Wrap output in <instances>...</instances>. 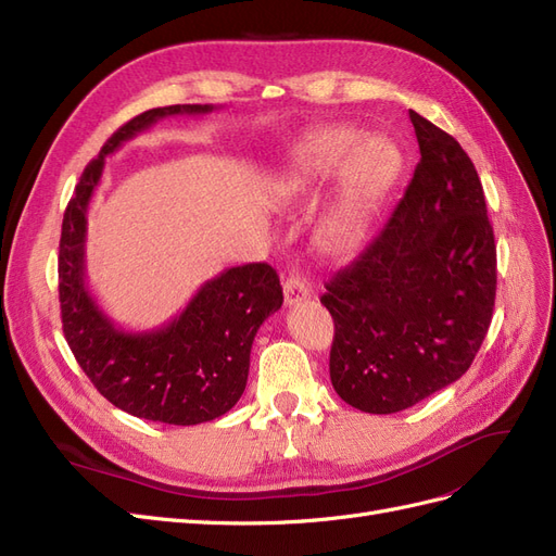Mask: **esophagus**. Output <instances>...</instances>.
Here are the masks:
<instances>
[{"mask_svg":"<svg viewBox=\"0 0 556 556\" xmlns=\"http://www.w3.org/2000/svg\"><path fill=\"white\" fill-rule=\"evenodd\" d=\"M282 292H285V304L288 306H296L311 296L306 278H301L299 274H290V278L282 282Z\"/></svg>","mask_w":556,"mask_h":556,"instance_id":"1","label":"esophagus"}]
</instances>
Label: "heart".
I'll return each mask as SVG.
<instances>
[{
  "instance_id": "obj_1",
  "label": "heart",
  "mask_w": 556,
  "mask_h": 556,
  "mask_svg": "<svg viewBox=\"0 0 556 556\" xmlns=\"http://www.w3.org/2000/svg\"><path fill=\"white\" fill-rule=\"evenodd\" d=\"M401 169L399 148L387 137H364L357 129H319L299 141L285 164L278 190L308 201L336 178L329 206L315 227V243L329 257H350L366 241L371 217Z\"/></svg>"
}]
</instances>
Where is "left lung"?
Masks as SVG:
<instances>
[{
  "instance_id": "obj_1",
  "label": "left lung",
  "mask_w": 556,
  "mask_h": 556,
  "mask_svg": "<svg viewBox=\"0 0 556 556\" xmlns=\"http://www.w3.org/2000/svg\"><path fill=\"white\" fill-rule=\"evenodd\" d=\"M419 162L390 220L327 282L329 376L352 408L390 415L459 380L492 323L496 245L482 182L450 134L410 111Z\"/></svg>"
}]
</instances>
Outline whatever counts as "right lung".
Listing matches in <instances>:
<instances>
[{
	"mask_svg": "<svg viewBox=\"0 0 556 556\" xmlns=\"http://www.w3.org/2000/svg\"><path fill=\"white\" fill-rule=\"evenodd\" d=\"M213 104L150 109L117 129L76 185L60 239L62 329L76 362L115 408L153 422H211L241 399L250 350L264 319L282 306V288L268 264L225 268L206 280L169 323L125 331L99 308L86 282L88 206L106 155L169 115H204Z\"/></svg>",
	"mask_w": 556,
	"mask_h": 556,
	"instance_id": "obj_1",
	"label": "right lung"
}]
</instances>
